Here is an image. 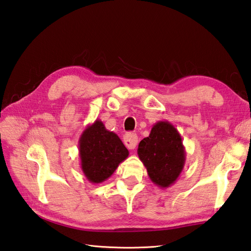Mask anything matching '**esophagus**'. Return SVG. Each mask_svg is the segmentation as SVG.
Here are the masks:
<instances>
[{
	"instance_id": "esophagus-1",
	"label": "esophagus",
	"mask_w": 251,
	"mask_h": 251,
	"mask_svg": "<svg viewBox=\"0 0 251 251\" xmlns=\"http://www.w3.org/2000/svg\"><path fill=\"white\" fill-rule=\"evenodd\" d=\"M124 143L129 149H134L138 143V137L136 135V133L127 132L124 137Z\"/></svg>"
}]
</instances>
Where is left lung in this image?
I'll return each instance as SVG.
<instances>
[{
  "label": "left lung",
  "instance_id": "8db88e82",
  "mask_svg": "<svg viewBox=\"0 0 251 251\" xmlns=\"http://www.w3.org/2000/svg\"><path fill=\"white\" fill-rule=\"evenodd\" d=\"M137 154L150 180L163 189L175 183L186 162L181 136L169 121H158L153 125L149 136L138 145Z\"/></svg>",
  "mask_w": 251,
  "mask_h": 251
}]
</instances>
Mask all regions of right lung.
Wrapping results in <instances>:
<instances>
[{
	"mask_svg": "<svg viewBox=\"0 0 251 251\" xmlns=\"http://www.w3.org/2000/svg\"><path fill=\"white\" fill-rule=\"evenodd\" d=\"M78 150L81 171L92 183H101L108 179L129 155V150L119 136L106 130L99 119L87 126L81 133Z\"/></svg>",
	"mask_w": 251,
	"mask_h": 251,
	"instance_id": "right-lung-1",
	"label": "right lung"
}]
</instances>
